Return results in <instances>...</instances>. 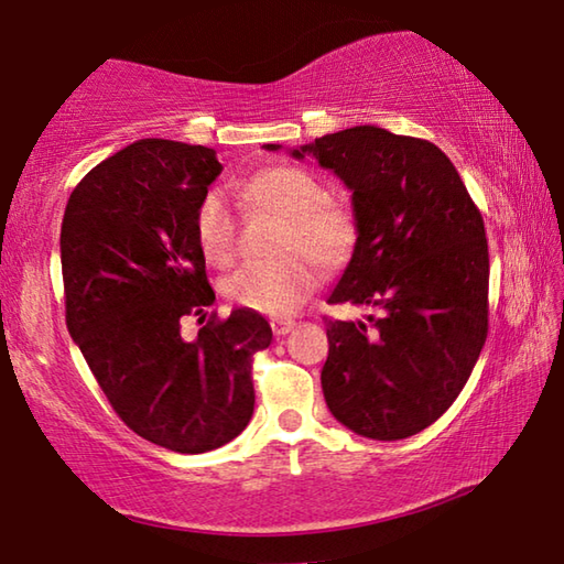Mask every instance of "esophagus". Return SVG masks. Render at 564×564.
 I'll return each mask as SVG.
<instances>
[{
	"instance_id": "obj_1",
	"label": "esophagus",
	"mask_w": 564,
	"mask_h": 564,
	"mask_svg": "<svg viewBox=\"0 0 564 564\" xmlns=\"http://www.w3.org/2000/svg\"><path fill=\"white\" fill-rule=\"evenodd\" d=\"M292 328H295V321H292V318H272V330H274V336H284V334H290Z\"/></svg>"
}]
</instances>
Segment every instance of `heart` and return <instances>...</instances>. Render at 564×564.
<instances>
[{
  "mask_svg": "<svg viewBox=\"0 0 564 564\" xmlns=\"http://www.w3.org/2000/svg\"><path fill=\"white\" fill-rule=\"evenodd\" d=\"M238 195L246 205L282 215L284 228L276 249L284 257L238 267L234 274L226 276L223 292L243 311L288 318L303 307L321 282L312 256L323 267H338L351 257L359 234L357 218L349 205L328 197L326 184L318 174L300 166L280 164L257 169L238 182ZM192 234L199 253L210 264H234L238 223L226 192L218 187L203 192L192 215ZM288 250L293 253L288 254ZM297 250L312 256L305 258Z\"/></svg>",
  "mask_w": 564,
  "mask_h": 564,
  "instance_id": "heart-1",
  "label": "heart"
}]
</instances>
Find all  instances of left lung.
Returning <instances> with one entry per match:
<instances>
[{"mask_svg":"<svg viewBox=\"0 0 564 564\" xmlns=\"http://www.w3.org/2000/svg\"><path fill=\"white\" fill-rule=\"evenodd\" d=\"M292 156H315L351 189L357 246L328 303L382 311L369 328L326 318V405L377 442L419 434L457 400L488 338L482 215L446 153L423 138L357 126Z\"/></svg>","mask_w":564,"mask_h":564,"instance_id":"1","label":"left lung"}]
</instances>
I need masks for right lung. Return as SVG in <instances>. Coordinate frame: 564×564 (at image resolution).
I'll use <instances>...</instances> for the list:
<instances>
[{
	"label": "right lung",
	"instance_id": "1",
	"mask_svg": "<svg viewBox=\"0 0 564 564\" xmlns=\"http://www.w3.org/2000/svg\"><path fill=\"white\" fill-rule=\"evenodd\" d=\"M220 172L213 149L143 138L76 184L61 223L68 334L122 423L180 454L249 426L253 354L272 344L243 307L180 334L215 300L192 215Z\"/></svg>",
	"mask_w": 564,
	"mask_h": 564
}]
</instances>
